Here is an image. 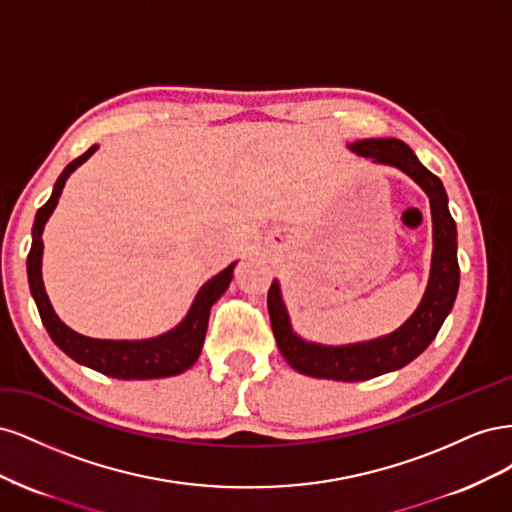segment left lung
Segmentation results:
<instances>
[{"label": "left lung", "instance_id": "left-lung-1", "mask_svg": "<svg viewBox=\"0 0 512 512\" xmlns=\"http://www.w3.org/2000/svg\"><path fill=\"white\" fill-rule=\"evenodd\" d=\"M354 153L369 158L376 164L395 166L412 181L421 185L429 196L433 222V254L427 290L416 312L391 335L371 342L348 346H322L307 342L292 331V324L282 301V290L273 280L267 305L271 329L277 348L292 369L312 378L359 382L389 371L401 369L414 361L438 335L442 322L451 314L459 290V262H457V226L448 211V196L442 181L427 170L414 151L397 138H365L348 145Z\"/></svg>", "mask_w": 512, "mask_h": 512}]
</instances>
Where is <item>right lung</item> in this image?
Instances as JSON below:
<instances>
[{"instance_id": "1", "label": "right lung", "mask_w": 512, "mask_h": 512, "mask_svg": "<svg viewBox=\"0 0 512 512\" xmlns=\"http://www.w3.org/2000/svg\"><path fill=\"white\" fill-rule=\"evenodd\" d=\"M98 149V145L89 147L83 156L72 160L64 173H61L55 181V188L51 198L38 209L34 228H32V250L27 256V280L32 297L38 305V312L42 318L44 329L49 331L53 342L64 350L70 359L81 363L85 367H91L100 371L104 376L119 378V380H151V378H168L183 374L185 369H190L203 350V342L207 335L209 324V312L211 305L218 301L224 290L228 288L232 280V269L237 262H232L224 271H220L215 277L198 290L196 299L190 307L188 316H185L175 329H170L164 335L151 337V339H94L85 337L81 333L72 331L68 324L59 320L55 309L46 297L44 282H42V230L46 220L51 218L53 209L59 203L61 190L68 181V177L79 168L91 153Z\"/></svg>"}]
</instances>
